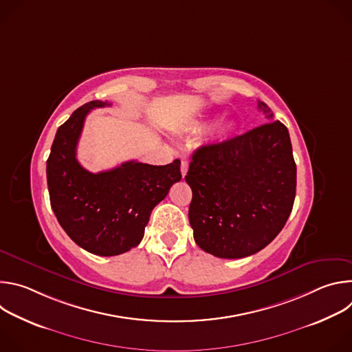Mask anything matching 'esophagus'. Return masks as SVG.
<instances>
[{
  "mask_svg": "<svg viewBox=\"0 0 352 352\" xmlns=\"http://www.w3.org/2000/svg\"><path fill=\"white\" fill-rule=\"evenodd\" d=\"M186 171H188V163H186V162H182V163H181V174H182V178L186 175Z\"/></svg>",
  "mask_w": 352,
  "mask_h": 352,
  "instance_id": "34e87169",
  "label": "esophagus"
}]
</instances>
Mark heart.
I'll use <instances>...</instances> for the list:
<instances>
[{
	"mask_svg": "<svg viewBox=\"0 0 352 352\" xmlns=\"http://www.w3.org/2000/svg\"><path fill=\"white\" fill-rule=\"evenodd\" d=\"M232 128H234V122L230 121V122H227V124L221 128V132H223V133H227V132H230Z\"/></svg>",
	"mask_w": 352,
	"mask_h": 352,
	"instance_id": "b5f03b06",
	"label": "heart"
}]
</instances>
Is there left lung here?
<instances>
[{"instance_id":"1","label":"left lung","mask_w":352,"mask_h":352,"mask_svg":"<svg viewBox=\"0 0 352 352\" xmlns=\"http://www.w3.org/2000/svg\"><path fill=\"white\" fill-rule=\"evenodd\" d=\"M258 106L270 122L199 147L185 175L192 189L188 216L195 242L217 258L259 252L292 210L296 166L289 133L267 104Z\"/></svg>"}]
</instances>
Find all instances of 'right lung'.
Here are the masks:
<instances>
[{"instance_id":"1","label":"right lung","mask_w":352,"mask_h":352,"mask_svg":"<svg viewBox=\"0 0 352 352\" xmlns=\"http://www.w3.org/2000/svg\"><path fill=\"white\" fill-rule=\"evenodd\" d=\"M106 106L111 104L93 100L58 128L47 160V185L68 236L90 254L116 256L139 245L150 213L181 181V162L150 166L131 160L97 174L85 170L76 159L85 118Z\"/></svg>"}]
</instances>
